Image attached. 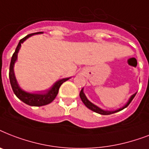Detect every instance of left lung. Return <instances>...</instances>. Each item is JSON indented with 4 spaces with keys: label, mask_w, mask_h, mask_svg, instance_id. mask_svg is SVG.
I'll use <instances>...</instances> for the list:
<instances>
[{
    "label": "left lung",
    "mask_w": 149,
    "mask_h": 149,
    "mask_svg": "<svg viewBox=\"0 0 149 149\" xmlns=\"http://www.w3.org/2000/svg\"><path fill=\"white\" fill-rule=\"evenodd\" d=\"M136 93H134L133 95L131 97L129 98V100H128V101L127 102V104H125V106L123 107H121V108L118 109V110H116V111H104V110H102L101 108H100V107H98L97 106H96L95 104H93V103H91L90 100H89L87 98H86V95L84 94V88L82 89L81 91H80V93H79V97H80V98H81L82 101H83V103H84V104H85V106L87 107V108H89L90 110H91V111H94V112H96V113H100V114H103V115H108V114H111V113H116V112H118V111H122L123 109L126 108L128 105L130 104V103L132 102V100L133 99H134V97H135V95H136Z\"/></svg>",
    "instance_id": "8db88e82"
}]
</instances>
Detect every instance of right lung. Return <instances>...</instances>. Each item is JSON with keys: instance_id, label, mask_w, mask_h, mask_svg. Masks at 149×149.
<instances>
[{"instance_id": "obj_1", "label": "right lung", "mask_w": 149, "mask_h": 149, "mask_svg": "<svg viewBox=\"0 0 149 149\" xmlns=\"http://www.w3.org/2000/svg\"><path fill=\"white\" fill-rule=\"evenodd\" d=\"M42 32H36V33L29 34L28 36H26L24 38L21 39L17 45L15 52L13 54L12 57H11V60H10V70H9V79H10V83L12 87V90L14 91V93L18 99H20L22 101H23L24 104L30 105V106L33 107H40L44 106L46 104H50L51 102L53 101V100L56 98L58 93V90L59 87L62 84L65 82L66 80L70 79V78H65V79H62L56 82L54 85L52 86L49 90H48L46 91V93H27L25 91L20 88V86L17 84V82L15 78V72H14V65L15 63L17 60V53L19 52L20 48L22 46V44L24 42V41L26 40L27 38L31 37V36H34V35H37V34H41Z\"/></svg>"}]
</instances>
